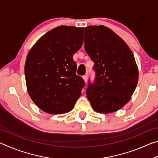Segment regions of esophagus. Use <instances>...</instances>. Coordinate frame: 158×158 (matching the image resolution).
Instances as JSON below:
<instances>
[{"mask_svg": "<svg viewBox=\"0 0 158 158\" xmlns=\"http://www.w3.org/2000/svg\"><path fill=\"white\" fill-rule=\"evenodd\" d=\"M83 79L84 80L85 82H86L87 80H88V76L87 75H85V76L83 77Z\"/></svg>", "mask_w": 158, "mask_h": 158, "instance_id": "obj_1", "label": "esophagus"}]
</instances>
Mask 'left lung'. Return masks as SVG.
<instances>
[{
    "mask_svg": "<svg viewBox=\"0 0 158 158\" xmlns=\"http://www.w3.org/2000/svg\"><path fill=\"white\" fill-rule=\"evenodd\" d=\"M84 47L93 63L96 79L86 95L93 110L109 114L130 101L139 79V69L132 51L121 37L105 26L84 30Z\"/></svg>",
    "mask_w": 158,
    "mask_h": 158,
    "instance_id": "8db88e82",
    "label": "left lung"
}]
</instances>
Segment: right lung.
I'll return each instance as SVG.
<instances>
[{
	"instance_id": "right-lung-1",
	"label": "right lung",
	"mask_w": 158,
	"mask_h": 158,
	"mask_svg": "<svg viewBox=\"0 0 158 158\" xmlns=\"http://www.w3.org/2000/svg\"><path fill=\"white\" fill-rule=\"evenodd\" d=\"M84 28L60 26L45 33L26 57V89L33 102L44 112L70 111L81 95L85 82L76 74L73 55L84 42Z\"/></svg>"
}]
</instances>
